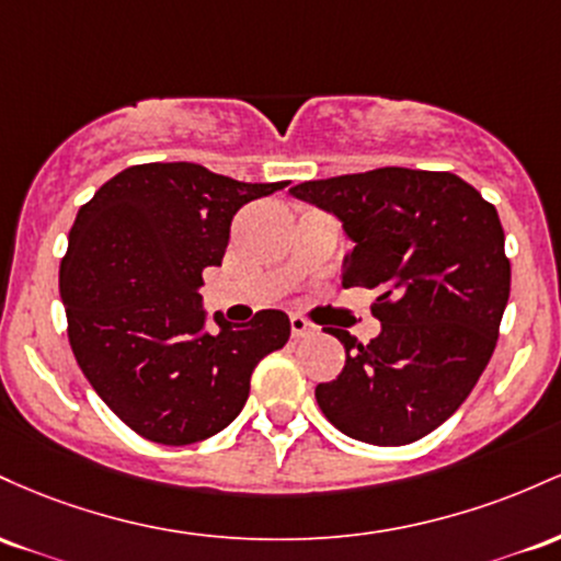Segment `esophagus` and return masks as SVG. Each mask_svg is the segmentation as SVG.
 I'll return each mask as SVG.
<instances>
[{"label":"esophagus","instance_id":"esophagus-1","mask_svg":"<svg viewBox=\"0 0 561 561\" xmlns=\"http://www.w3.org/2000/svg\"><path fill=\"white\" fill-rule=\"evenodd\" d=\"M314 325L310 323L307 318H301V314H291V336L294 339H301L307 336V333H312Z\"/></svg>","mask_w":561,"mask_h":561}]
</instances>
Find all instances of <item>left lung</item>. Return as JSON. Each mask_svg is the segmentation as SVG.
<instances>
[{
  "mask_svg": "<svg viewBox=\"0 0 561 561\" xmlns=\"http://www.w3.org/2000/svg\"><path fill=\"white\" fill-rule=\"evenodd\" d=\"M288 193L342 219L355 243L342 286L379 291V336L329 329L347 360L314 387L320 411L360 443H416L461 408L499 342L512 288L499 211L456 174L402 167Z\"/></svg>",
  "mask_w": 561,
  "mask_h": 561,
  "instance_id": "8db88e82",
  "label": "left lung"
}]
</instances>
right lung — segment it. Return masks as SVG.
<instances>
[{
  "mask_svg": "<svg viewBox=\"0 0 561 561\" xmlns=\"http://www.w3.org/2000/svg\"><path fill=\"white\" fill-rule=\"evenodd\" d=\"M280 187L201 163H140L79 209L60 262L68 342L100 400L150 443L222 432L247 405L256 363L291 336L280 310L236 325L217 312L209 333L198 294L236 211Z\"/></svg>",
  "mask_w": 561,
  "mask_h": 561,
  "instance_id": "add662e5",
  "label": "right lung"
}]
</instances>
